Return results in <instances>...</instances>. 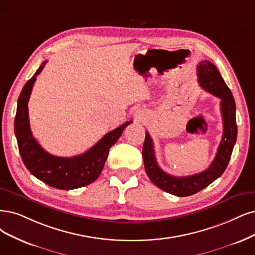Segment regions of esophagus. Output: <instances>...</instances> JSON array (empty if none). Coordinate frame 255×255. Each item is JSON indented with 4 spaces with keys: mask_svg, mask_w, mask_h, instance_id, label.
Segmentation results:
<instances>
[{
    "mask_svg": "<svg viewBox=\"0 0 255 255\" xmlns=\"http://www.w3.org/2000/svg\"><path fill=\"white\" fill-rule=\"evenodd\" d=\"M144 113H145V112H143V111L140 110V109H137V110L135 111V118H136L137 120H142V119H144V117H145Z\"/></svg>",
    "mask_w": 255,
    "mask_h": 255,
    "instance_id": "1",
    "label": "esophagus"
}]
</instances>
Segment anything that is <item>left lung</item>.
Segmentation results:
<instances>
[{
  "label": "left lung",
  "mask_w": 255,
  "mask_h": 255,
  "mask_svg": "<svg viewBox=\"0 0 255 255\" xmlns=\"http://www.w3.org/2000/svg\"><path fill=\"white\" fill-rule=\"evenodd\" d=\"M197 77H199V83L202 88L221 99V112L224 124L223 137L218 148V152L208 169L189 176L170 175L162 170L157 165L152 138L150 137L148 132H146L143 145L145 170L150 181L159 189L176 196L192 195L203 190L216 178H219L228 166L238 136L235 102L218 68L209 61H202L197 65Z\"/></svg>",
  "instance_id": "1"
}]
</instances>
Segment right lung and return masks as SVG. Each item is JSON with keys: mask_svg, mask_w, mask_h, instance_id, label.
Instances as JSON below:
<instances>
[{"mask_svg": "<svg viewBox=\"0 0 255 255\" xmlns=\"http://www.w3.org/2000/svg\"><path fill=\"white\" fill-rule=\"evenodd\" d=\"M46 62H43L33 77L27 81L17 100L14 133L18 151L26 168L40 181L56 189H77L97 180L105 165L109 149L118 142L123 131L132 121L126 122L115 130L110 131L83 154L72 157H61L45 151L31 133L29 117H28V101L36 75L41 73Z\"/></svg>", "mask_w": 255, "mask_h": 255, "instance_id": "add662e5", "label": "right lung"}]
</instances>
